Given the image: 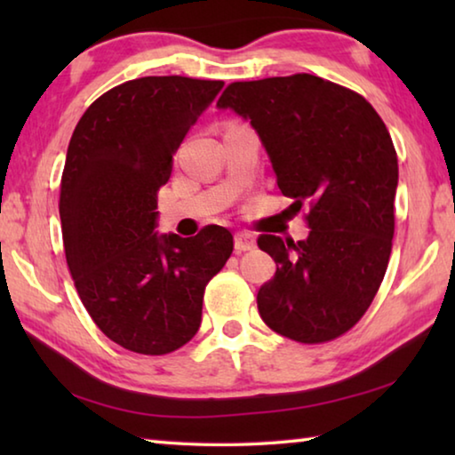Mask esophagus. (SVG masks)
<instances>
[{
	"label": "esophagus",
	"mask_w": 455,
	"mask_h": 455,
	"mask_svg": "<svg viewBox=\"0 0 455 455\" xmlns=\"http://www.w3.org/2000/svg\"><path fill=\"white\" fill-rule=\"evenodd\" d=\"M235 249L241 252L255 249V236H252L251 233H236L235 235Z\"/></svg>",
	"instance_id": "esophagus-1"
}]
</instances>
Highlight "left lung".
<instances>
[{
  "instance_id": "left-lung-1",
  "label": "left lung",
  "mask_w": 455,
  "mask_h": 455,
  "mask_svg": "<svg viewBox=\"0 0 455 455\" xmlns=\"http://www.w3.org/2000/svg\"><path fill=\"white\" fill-rule=\"evenodd\" d=\"M217 106L251 120L281 192L309 209L305 241L259 236L276 263L259 289L260 317L292 341H333L363 317L387 271L397 188L387 128L357 92L311 74L233 82Z\"/></svg>"
}]
</instances>
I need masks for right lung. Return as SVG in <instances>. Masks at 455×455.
Wrapping results in <instances>:
<instances>
[{
    "mask_svg": "<svg viewBox=\"0 0 455 455\" xmlns=\"http://www.w3.org/2000/svg\"><path fill=\"white\" fill-rule=\"evenodd\" d=\"M225 82L146 76L108 90L76 126L60 184L68 268L102 333L166 355L196 335L209 281L233 252L225 227L154 233L172 154Z\"/></svg>",
    "mask_w": 455,
    "mask_h": 455,
    "instance_id": "right-lung-1",
    "label": "right lung"
}]
</instances>
